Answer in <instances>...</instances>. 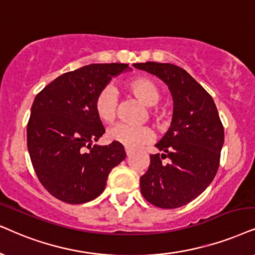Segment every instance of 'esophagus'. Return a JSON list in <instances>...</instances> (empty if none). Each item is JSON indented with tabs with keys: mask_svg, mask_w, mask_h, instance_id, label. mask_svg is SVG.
Instances as JSON below:
<instances>
[{
	"mask_svg": "<svg viewBox=\"0 0 255 255\" xmlns=\"http://www.w3.org/2000/svg\"><path fill=\"white\" fill-rule=\"evenodd\" d=\"M131 153H133V150L129 149V148H126V154H127V156H129Z\"/></svg>",
	"mask_w": 255,
	"mask_h": 255,
	"instance_id": "34e87169",
	"label": "esophagus"
}]
</instances>
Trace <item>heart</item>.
<instances>
[{
  "label": "heart",
  "mask_w": 255,
  "mask_h": 255,
  "mask_svg": "<svg viewBox=\"0 0 255 255\" xmlns=\"http://www.w3.org/2000/svg\"><path fill=\"white\" fill-rule=\"evenodd\" d=\"M126 87L138 101H141L148 107L155 106L161 99L159 87L153 80L148 79V77H136V79L130 80ZM94 108L96 115L101 121L106 122V124H111L117 118L118 109L117 90L112 86L102 88L96 95ZM154 117L157 121H160L161 118L159 113H155ZM107 137L112 142L122 144L129 149H135V148L149 142L154 137V133L149 127H146V126L133 127V126L119 124L108 130Z\"/></svg>",
  "instance_id": "obj_1"
}]
</instances>
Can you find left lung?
Segmentation results:
<instances>
[{"label":"left lung","instance_id":"left-lung-1","mask_svg":"<svg viewBox=\"0 0 255 255\" xmlns=\"http://www.w3.org/2000/svg\"><path fill=\"white\" fill-rule=\"evenodd\" d=\"M168 86L173 98L170 127L155 144L148 170L140 178L143 198L160 208L191 202L213 181L224 146V127L212 96L193 77L172 63H135ZM168 157L169 164L160 161Z\"/></svg>","mask_w":255,"mask_h":255}]
</instances>
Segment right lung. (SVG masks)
Returning <instances> with one entry per match:
<instances>
[{"instance_id":"1","label":"right lung","mask_w":255,"mask_h":255,"mask_svg":"<svg viewBox=\"0 0 255 255\" xmlns=\"http://www.w3.org/2000/svg\"><path fill=\"white\" fill-rule=\"evenodd\" d=\"M130 69L125 63L88 64L56 77L35 98L28 151L40 182L61 201L76 205L98 198L111 170L125 160L122 144L92 146L105 133L94 101L112 77Z\"/></svg>"}]
</instances>
